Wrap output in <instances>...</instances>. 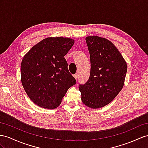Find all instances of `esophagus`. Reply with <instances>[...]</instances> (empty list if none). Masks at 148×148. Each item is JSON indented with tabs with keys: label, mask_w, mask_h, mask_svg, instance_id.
Segmentation results:
<instances>
[{
	"label": "esophagus",
	"mask_w": 148,
	"mask_h": 148,
	"mask_svg": "<svg viewBox=\"0 0 148 148\" xmlns=\"http://www.w3.org/2000/svg\"><path fill=\"white\" fill-rule=\"evenodd\" d=\"M74 77L75 79V80H77V78H78V74H75L74 75Z\"/></svg>",
	"instance_id": "esophagus-1"
}]
</instances>
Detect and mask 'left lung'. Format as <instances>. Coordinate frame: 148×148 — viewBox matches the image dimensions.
<instances>
[{
  "label": "left lung",
  "mask_w": 148,
  "mask_h": 148,
  "mask_svg": "<svg viewBox=\"0 0 148 148\" xmlns=\"http://www.w3.org/2000/svg\"><path fill=\"white\" fill-rule=\"evenodd\" d=\"M90 60L89 80L79 85L81 100L86 106L101 108L110 103L123 89L127 64L110 40L93 36L86 37Z\"/></svg>",
  "instance_id": "8db88e82"
}]
</instances>
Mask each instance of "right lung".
<instances>
[{"label": "right lung", "mask_w": 148, "mask_h": 148, "mask_svg": "<svg viewBox=\"0 0 148 148\" xmlns=\"http://www.w3.org/2000/svg\"><path fill=\"white\" fill-rule=\"evenodd\" d=\"M74 44L71 38L47 37L24 56L21 66L22 84L38 106L58 108L67 90L76 83L64 58Z\"/></svg>", "instance_id": "add662e5"}]
</instances>
